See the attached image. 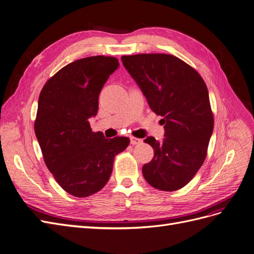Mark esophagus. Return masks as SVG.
<instances>
[{
  "mask_svg": "<svg viewBox=\"0 0 254 254\" xmlns=\"http://www.w3.org/2000/svg\"><path fill=\"white\" fill-rule=\"evenodd\" d=\"M130 143H131L132 145H137V144L143 143V141L141 139H139V137L131 136V137H130Z\"/></svg>",
  "mask_w": 254,
  "mask_h": 254,
  "instance_id": "1",
  "label": "esophagus"
}]
</instances>
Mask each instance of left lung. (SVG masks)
Masks as SVG:
<instances>
[{"label": "left lung", "mask_w": 254, "mask_h": 254, "mask_svg": "<svg viewBox=\"0 0 254 254\" xmlns=\"http://www.w3.org/2000/svg\"><path fill=\"white\" fill-rule=\"evenodd\" d=\"M122 61L165 125L162 143L144 140L155 151L143 165L144 178L157 190H180L203 164L213 132L206 84L193 66L168 54L122 56Z\"/></svg>", "instance_id": "obj_1"}]
</instances>
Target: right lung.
Returning <instances> with one entry per match:
<instances>
[{"instance_id": "1", "label": "right lung", "mask_w": 254, "mask_h": 254, "mask_svg": "<svg viewBox=\"0 0 254 254\" xmlns=\"http://www.w3.org/2000/svg\"><path fill=\"white\" fill-rule=\"evenodd\" d=\"M119 60L92 56L64 66L43 86L35 133L45 165L59 186L75 197H88L108 182L114 157L129 137L106 139L92 131L89 119L98 110V96Z\"/></svg>"}]
</instances>
